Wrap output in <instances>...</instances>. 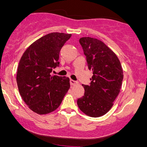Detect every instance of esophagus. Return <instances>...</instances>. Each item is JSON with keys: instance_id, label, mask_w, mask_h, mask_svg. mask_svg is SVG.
<instances>
[{"instance_id": "obj_1", "label": "esophagus", "mask_w": 147, "mask_h": 147, "mask_svg": "<svg viewBox=\"0 0 147 147\" xmlns=\"http://www.w3.org/2000/svg\"><path fill=\"white\" fill-rule=\"evenodd\" d=\"M78 84V82L74 80H70V84L72 85V86H74V85L77 84Z\"/></svg>"}]
</instances>
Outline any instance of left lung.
<instances>
[{"label":"left lung","mask_w":147,"mask_h":147,"mask_svg":"<svg viewBox=\"0 0 147 147\" xmlns=\"http://www.w3.org/2000/svg\"><path fill=\"white\" fill-rule=\"evenodd\" d=\"M79 42L93 76L89 86L82 84L84 95L78 99L77 104L85 115L101 117L111 109L120 92L123 78L122 67L115 52L101 41L86 37L80 38Z\"/></svg>","instance_id":"obj_1"}]
</instances>
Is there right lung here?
I'll return each instance as SVG.
<instances>
[{"instance_id": "1", "label": "right lung", "mask_w": 147, "mask_h": 147, "mask_svg": "<svg viewBox=\"0 0 147 147\" xmlns=\"http://www.w3.org/2000/svg\"><path fill=\"white\" fill-rule=\"evenodd\" d=\"M71 34L52 32L26 49L18 65L16 81L19 93L28 108L47 115L59 108L70 87L67 77L52 76L59 66V52Z\"/></svg>"}]
</instances>
